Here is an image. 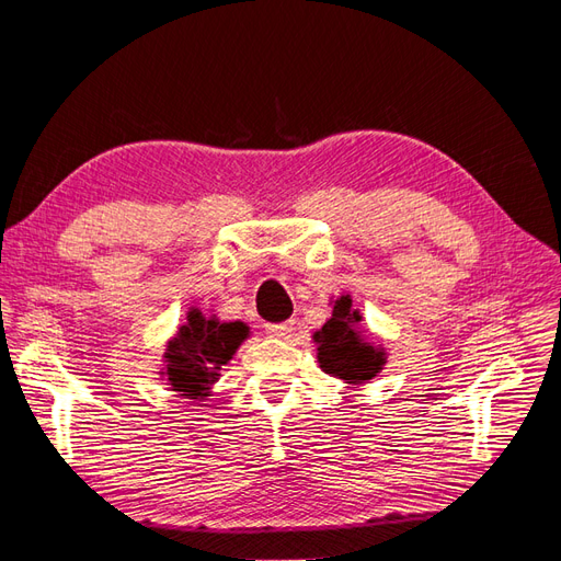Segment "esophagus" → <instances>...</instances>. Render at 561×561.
Wrapping results in <instances>:
<instances>
[{
  "label": "esophagus",
  "mask_w": 561,
  "mask_h": 561,
  "mask_svg": "<svg viewBox=\"0 0 561 561\" xmlns=\"http://www.w3.org/2000/svg\"><path fill=\"white\" fill-rule=\"evenodd\" d=\"M264 330H266L268 336L283 339V336H287V334H290V332L295 330V322H293V320H285V322H266Z\"/></svg>",
  "instance_id": "1"
}]
</instances>
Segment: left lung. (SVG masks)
Segmentation results:
<instances>
[{"label": "left lung", "mask_w": 561, "mask_h": 561, "mask_svg": "<svg viewBox=\"0 0 561 561\" xmlns=\"http://www.w3.org/2000/svg\"><path fill=\"white\" fill-rule=\"evenodd\" d=\"M358 320L360 316L351 309V299L342 297L334 301L332 318L313 334L322 371L348 383L369 381L383 365V353L365 344L355 332Z\"/></svg>", "instance_id": "left-lung-1"}]
</instances>
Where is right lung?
Segmentation results:
<instances>
[{
	"label": "right lung",
	"instance_id": "obj_1",
	"mask_svg": "<svg viewBox=\"0 0 561 561\" xmlns=\"http://www.w3.org/2000/svg\"><path fill=\"white\" fill-rule=\"evenodd\" d=\"M186 325L168 344L165 377L186 398H203L222 377V365L248 336L243 322H217L203 318L196 309L186 316Z\"/></svg>",
	"mask_w": 561,
	"mask_h": 561
}]
</instances>
